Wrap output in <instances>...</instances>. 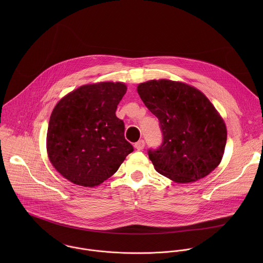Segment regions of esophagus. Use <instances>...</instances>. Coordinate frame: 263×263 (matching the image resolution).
Instances as JSON below:
<instances>
[{
  "mask_svg": "<svg viewBox=\"0 0 263 263\" xmlns=\"http://www.w3.org/2000/svg\"><path fill=\"white\" fill-rule=\"evenodd\" d=\"M144 148H145V141H143V140H141L135 144V149H137L138 151H142Z\"/></svg>",
  "mask_w": 263,
  "mask_h": 263,
  "instance_id": "1",
  "label": "esophagus"
}]
</instances>
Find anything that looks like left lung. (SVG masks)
Returning <instances> with one entry per match:
<instances>
[{"instance_id": "obj_1", "label": "left lung", "mask_w": 263, "mask_h": 263, "mask_svg": "<svg viewBox=\"0 0 263 263\" xmlns=\"http://www.w3.org/2000/svg\"><path fill=\"white\" fill-rule=\"evenodd\" d=\"M138 93L160 121L163 143L148 152L160 174L189 183L219 166L227 142L225 121L202 92L182 82L161 79L139 84Z\"/></svg>"}]
</instances>
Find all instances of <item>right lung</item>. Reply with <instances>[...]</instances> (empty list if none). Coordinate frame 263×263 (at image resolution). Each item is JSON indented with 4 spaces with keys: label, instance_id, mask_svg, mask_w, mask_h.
<instances>
[{
    "label": "right lung",
    "instance_id": "right-lung-1",
    "mask_svg": "<svg viewBox=\"0 0 263 263\" xmlns=\"http://www.w3.org/2000/svg\"><path fill=\"white\" fill-rule=\"evenodd\" d=\"M121 82L79 87L54 106L48 123L46 150L55 170L69 181L94 187L111 177L134 148L116 117L126 92Z\"/></svg>",
    "mask_w": 263,
    "mask_h": 263
}]
</instances>
